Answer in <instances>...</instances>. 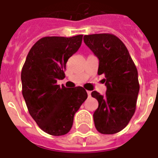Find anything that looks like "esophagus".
<instances>
[{
	"label": "esophagus",
	"instance_id": "esophagus-1",
	"mask_svg": "<svg viewBox=\"0 0 158 158\" xmlns=\"http://www.w3.org/2000/svg\"><path fill=\"white\" fill-rule=\"evenodd\" d=\"M87 95H88V96H91V91H87Z\"/></svg>",
	"mask_w": 158,
	"mask_h": 158
}]
</instances>
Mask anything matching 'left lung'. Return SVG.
<instances>
[{"mask_svg": "<svg viewBox=\"0 0 158 158\" xmlns=\"http://www.w3.org/2000/svg\"><path fill=\"white\" fill-rule=\"evenodd\" d=\"M83 41L99 59L98 75H104L105 95L94 91L99 107L93 114L95 128L102 134H114L128 125L136 111L140 85L138 73L128 49L112 34L84 35Z\"/></svg>", "mask_w": 158, "mask_h": 158, "instance_id": "left-lung-1", "label": "left lung"}]
</instances>
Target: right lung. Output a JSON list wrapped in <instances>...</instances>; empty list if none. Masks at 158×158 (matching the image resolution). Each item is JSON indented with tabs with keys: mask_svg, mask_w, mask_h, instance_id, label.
<instances>
[{
	"mask_svg": "<svg viewBox=\"0 0 158 158\" xmlns=\"http://www.w3.org/2000/svg\"><path fill=\"white\" fill-rule=\"evenodd\" d=\"M82 40V34L42 38L32 46L22 67V95L28 111L39 128L52 136L71 130L75 112L87 98L83 87L57 84L65 78L66 63Z\"/></svg>",
	"mask_w": 158,
	"mask_h": 158,
	"instance_id": "obj_1",
	"label": "right lung"
}]
</instances>
